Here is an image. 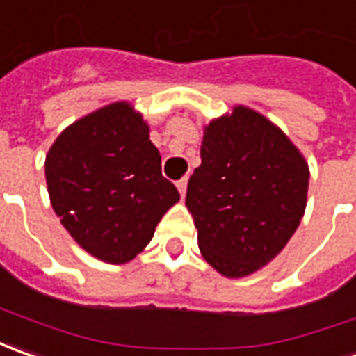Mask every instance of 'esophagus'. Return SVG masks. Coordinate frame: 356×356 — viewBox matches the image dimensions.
I'll use <instances>...</instances> for the list:
<instances>
[{"mask_svg": "<svg viewBox=\"0 0 356 356\" xmlns=\"http://www.w3.org/2000/svg\"><path fill=\"white\" fill-rule=\"evenodd\" d=\"M187 183H189V179L187 177L179 179L177 181V189L179 193H181V197H185V193H187Z\"/></svg>", "mask_w": 356, "mask_h": 356, "instance_id": "1", "label": "esophagus"}]
</instances>
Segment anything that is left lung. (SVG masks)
I'll return each mask as SVG.
<instances>
[{
    "mask_svg": "<svg viewBox=\"0 0 356 356\" xmlns=\"http://www.w3.org/2000/svg\"><path fill=\"white\" fill-rule=\"evenodd\" d=\"M307 187L305 157L264 114L234 106L211 120L185 199L202 258L227 277L262 270L300 227Z\"/></svg>",
    "mask_w": 356,
    "mask_h": 356,
    "instance_id": "left-lung-1",
    "label": "left lung"
}]
</instances>
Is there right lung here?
Masks as SVG:
<instances>
[{"label":"right lung","mask_w":356,"mask_h":356,"mask_svg":"<svg viewBox=\"0 0 356 356\" xmlns=\"http://www.w3.org/2000/svg\"><path fill=\"white\" fill-rule=\"evenodd\" d=\"M51 204L80 248L126 264L154 238L179 191L161 175L149 124L122 100L60 131L44 159Z\"/></svg>","instance_id":"obj_1"}]
</instances>
